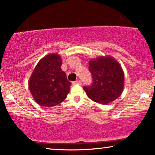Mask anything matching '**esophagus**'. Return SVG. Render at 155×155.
<instances>
[{
	"label": "esophagus",
	"mask_w": 155,
	"mask_h": 155,
	"mask_svg": "<svg viewBox=\"0 0 155 155\" xmlns=\"http://www.w3.org/2000/svg\"><path fill=\"white\" fill-rule=\"evenodd\" d=\"M73 84H79V85H80V84H82V82H81V81H80V80H76V81L73 82Z\"/></svg>",
	"instance_id": "obj_1"
}]
</instances>
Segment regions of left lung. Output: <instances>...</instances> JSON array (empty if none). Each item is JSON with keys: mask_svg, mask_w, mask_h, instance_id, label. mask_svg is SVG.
<instances>
[{"mask_svg": "<svg viewBox=\"0 0 155 155\" xmlns=\"http://www.w3.org/2000/svg\"><path fill=\"white\" fill-rule=\"evenodd\" d=\"M93 83L84 87L87 97L101 104L116 100L124 88V73L121 65L111 56H99L89 61Z\"/></svg>", "mask_w": 155, "mask_h": 155, "instance_id": "obj_1", "label": "left lung"}]
</instances>
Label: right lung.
<instances>
[{
    "label": "right lung",
    "mask_w": 155,
    "mask_h": 155,
    "mask_svg": "<svg viewBox=\"0 0 155 155\" xmlns=\"http://www.w3.org/2000/svg\"><path fill=\"white\" fill-rule=\"evenodd\" d=\"M62 59L58 54L43 57L36 65L29 80V89L36 102L46 107L64 101L71 90V82L61 70Z\"/></svg>",
    "instance_id": "add662e5"
}]
</instances>
